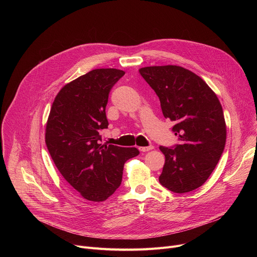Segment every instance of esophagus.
Returning <instances> with one entry per match:
<instances>
[{
  "mask_svg": "<svg viewBox=\"0 0 257 257\" xmlns=\"http://www.w3.org/2000/svg\"><path fill=\"white\" fill-rule=\"evenodd\" d=\"M154 150V146L153 145H150V146H141V148H139V151L140 152H143V153H146V152H150Z\"/></svg>",
  "mask_w": 257,
  "mask_h": 257,
  "instance_id": "1",
  "label": "esophagus"
}]
</instances>
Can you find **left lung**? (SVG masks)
<instances>
[{"mask_svg":"<svg viewBox=\"0 0 257 257\" xmlns=\"http://www.w3.org/2000/svg\"><path fill=\"white\" fill-rule=\"evenodd\" d=\"M139 73L156 91L180 140L175 149L160 146L166 158L160 183L175 193L193 191L204 184L225 149L222 104L202 78L181 66L143 67Z\"/></svg>","mask_w":257,"mask_h":257,"instance_id":"8db88e82","label":"left lung"}]
</instances>
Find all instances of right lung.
Returning a JSON list of instances; mask_svg holds the SVG:
<instances>
[{"label":"right lung","instance_id":"add662e5","mask_svg":"<svg viewBox=\"0 0 257 257\" xmlns=\"http://www.w3.org/2000/svg\"><path fill=\"white\" fill-rule=\"evenodd\" d=\"M125 72L89 71L56 95L46 126V144L57 169L85 199L104 201L121 185L124 164L139 155L135 148L99 143L107 128L108 93Z\"/></svg>","mask_w":257,"mask_h":257}]
</instances>
